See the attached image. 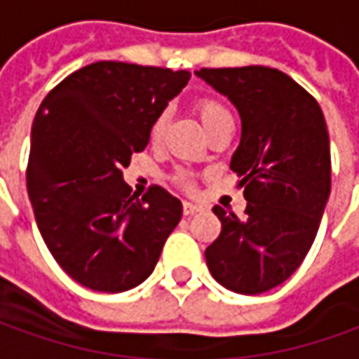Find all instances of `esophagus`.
Returning <instances> with one entry per match:
<instances>
[{
    "label": "esophagus",
    "instance_id": "esophagus-1",
    "mask_svg": "<svg viewBox=\"0 0 359 359\" xmlns=\"http://www.w3.org/2000/svg\"><path fill=\"white\" fill-rule=\"evenodd\" d=\"M197 211H201V205L187 203V201H185V203H184V215H187V217H189V215H194V212H197Z\"/></svg>",
    "mask_w": 359,
    "mask_h": 359
}]
</instances>
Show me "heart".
Segmentation results:
<instances>
[{
    "instance_id": "heart-1",
    "label": "heart",
    "mask_w": 359,
    "mask_h": 359,
    "mask_svg": "<svg viewBox=\"0 0 359 359\" xmlns=\"http://www.w3.org/2000/svg\"><path fill=\"white\" fill-rule=\"evenodd\" d=\"M195 111H197V115L201 118L203 127L207 128V133L212 130L215 127H219L224 121H232L231 111L226 109V105L217 100V97H211V95H203V97H199V100L195 101ZM165 127H168V111H162V113H158L154 123L150 125V140L158 142L162 138V135H164ZM177 182L184 187H187V189H191V180H189L187 174L177 175Z\"/></svg>"
}]
</instances>
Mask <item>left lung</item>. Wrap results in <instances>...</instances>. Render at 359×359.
<instances>
[{
    "instance_id": "obj_1",
    "label": "left lung",
    "mask_w": 359,
    "mask_h": 359,
    "mask_svg": "<svg viewBox=\"0 0 359 359\" xmlns=\"http://www.w3.org/2000/svg\"><path fill=\"white\" fill-rule=\"evenodd\" d=\"M197 76L241 113L231 170L248 201L242 217L212 207L221 234L205 250L207 268L222 287L258 295L291 278L315 242L330 194L325 115L305 88L276 68H201Z\"/></svg>"
}]
</instances>
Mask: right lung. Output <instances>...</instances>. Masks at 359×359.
<instances>
[{
    "instance_id": "right-lung-1",
    "label": "right lung",
    "mask_w": 359,
    "mask_h": 359,
    "mask_svg": "<svg viewBox=\"0 0 359 359\" xmlns=\"http://www.w3.org/2000/svg\"><path fill=\"white\" fill-rule=\"evenodd\" d=\"M189 78L187 70L93 62L36 111L27 191L44 244L83 287H137L182 219V201L160 185L138 199L123 168L147 148L150 125Z\"/></svg>"
}]
</instances>
